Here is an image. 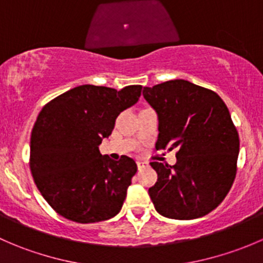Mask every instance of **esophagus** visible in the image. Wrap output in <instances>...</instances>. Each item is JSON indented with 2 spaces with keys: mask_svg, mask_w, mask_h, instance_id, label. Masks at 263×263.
I'll return each mask as SVG.
<instances>
[{
  "mask_svg": "<svg viewBox=\"0 0 263 263\" xmlns=\"http://www.w3.org/2000/svg\"><path fill=\"white\" fill-rule=\"evenodd\" d=\"M146 165H147V163H145V161H141V160L137 161V168H139V169L145 168V166H146Z\"/></svg>",
  "mask_w": 263,
  "mask_h": 263,
  "instance_id": "1",
  "label": "esophagus"
}]
</instances>
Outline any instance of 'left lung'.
<instances>
[{
    "label": "left lung",
    "mask_w": 263,
    "mask_h": 263,
    "mask_svg": "<svg viewBox=\"0 0 263 263\" xmlns=\"http://www.w3.org/2000/svg\"><path fill=\"white\" fill-rule=\"evenodd\" d=\"M159 116L156 150L176 148L174 165L151 161L158 181L148 188L156 211L191 220L211 213L232 188L237 174L239 136L221 98L185 80L144 87Z\"/></svg>",
    "instance_id": "left-lung-1"
}]
</instances>
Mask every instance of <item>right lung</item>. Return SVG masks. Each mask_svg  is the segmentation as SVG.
Here are the masks:
<instances>
[{"label":"right lung","instance_id":"obj_1","mask_svg":"<svg viewBox=\"0 0 263 263\" xmlns=\"http://www.w3.org/2000/svg\"><path fill=\"white\" fill-rule=\"evenodd\" d=\"M141 89L81 85L42 108L31 131L29 165L36 188L58 215L89 224L121 211L137 165L126 155L118 161L102 156L98 146Z\"/></svg>","mask_w":263,"mask_h":263}]
</instances>
